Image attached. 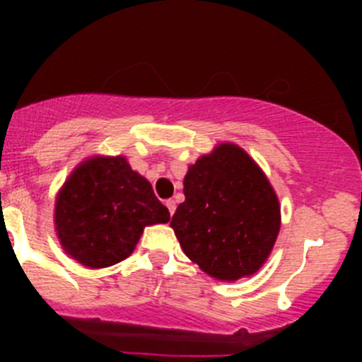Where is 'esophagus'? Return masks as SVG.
I'll list each match as a JSON object with an SVG mask.
<instances>
[{
    "label": "esophagus",
    "mask_w": 362,
    "mask_h": 362,
    "mask_svg": "<svg viewBox=\"0 0 362 362\" xmlns=\"http://www.w3.org/2000/svg\"><path fill=\"white\" fill-rule=\"evenodd\" d=\"M166 208H168V211H170V215H173L175 214V208H177V203H175L173 199H168Z\"/></svg>",
    "instance_id": "34e87169"
}]
</instances>
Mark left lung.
<instances>
[{
  "label": "left lung",
  "instance_id": "1",
  "mask_svg": "<svg viewBox=\"0 0 362 362\" xmlns=\"http://www.w3.org/2000/svg\"><path fill=\"white\" fill-rule=\"evenodd\" d=\"M184 194L170 226L185 255L222 282L257 273L282 224L279 196L259 164L236 144H218L189 166Z\"/></svg>",
  "mask_w": 362,
  "mask_h": 362
}]
</instances>
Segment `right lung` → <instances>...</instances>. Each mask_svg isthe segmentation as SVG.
Masks as SVG:
<instances>
[{
	"label": "right lung",
	"instance_id": "obj_1",
	"mask_svg": "<svg viewBox=\"0 0 362 362\" xmlns=\"http://www.w3.org/2000/svg\"><path fill=\"white\" fill-rule=\"evenodd\" d=\"M170 211L151 182L124 156H90L69 173L54 204L61 247L90 269L108 268L133 254L147 226L166 224Z\"/></svg>",
	"mask_w": 362,
	"mask_h": 362
}]
</instances>
